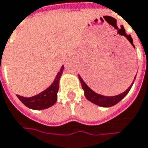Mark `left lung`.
<instances>
[{
	"label": "left lung",
	"mask_w": 148,
	"mask_h": 148,
	"mask_svg": "<svg viewBox=\"0 0 148 148\" xmlns=\"http://www.w3.org/2000/svg\"><path fill=\"white\" fill-rule=\"evenodd\" d=\"M130 39L133 41L132 38L130 37ZM78 77H79V80L81 82V84H82V89L84 90V92H85V96L86 98L88 99L89 101L92 102L95 105H99V106H101V107H111V106H114L116 104H118L120 100L122 99H123L126 95L128 94L130 90V89L132 88L133 86V84H134V81L133 82V83L131 84V86L128 87L124 92H123L121 94L117 95H114V96H105V95H102L97 94L95 93L94 90H92L85 83V82L82 80V78L81 77L80 75H78ZM136 78V76L134 77V80Z\"/></svg>",
	"instance_id": "8db88e82"
}]
</instances>
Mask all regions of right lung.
<instances>
[{
  "label": "right lung",
  "instance_id": "add662e5",
  "mask_svg": "<svg viewBox=\"0 0 148 148\" xmlns=\"http://www.w3.org/2000/svg\"><path fill=\"white\" fill-rule=\"evenodd\" d=\"M63 70H64V66L61 67L60 71L58 72L57 76L54 79L53 82L50 85L49 88L32 97H24L21 95H18L19 99L28 108L35 110H41L53 106L58 100L59 81Z\"/></svg>",
  "mask_w": 148,
  "mask_h": 148
}]
</instances>
